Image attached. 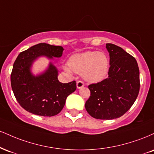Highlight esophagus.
<instances>
[{
	"label": "esophagus",
	"mask_w": 154,
	"mask_h": 154,
	"mask_svg": "<svg viewBox=\"0 0 154 154\" xmlns=\"http://www.w3.org/2000/svg\"><path fill=\"white\" fill-rule=\"evenodd\" d=\"M84 86H85V84H84V82H82V81H80V80L77 81V88L80 89Z\"/></svg>",
	"instance_id": "esophagus-1"
}]
</instances>
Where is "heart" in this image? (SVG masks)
I'll use <instances>...</instances> for the list:
<instances>
[{
	"instance_id": "1",
	"label": "heart",
	"mask_w": 154,
	"mask_h": 154,
	"mask_svg": "<svg viewBox=\"0 0 154 154\" xmlns=\"http://www.w3.org/2000/svg\"><path fill=\"white\" fill-rule=\"evenodd\" d=\"M64 69L68 73L73 71L82 74L84 79L89 82H97L106 77L109 61L104 53L86 51L72 55L69 60V65L64 66Z\"/></svg>"
}]
</instances>
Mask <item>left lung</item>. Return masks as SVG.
I'll use <instances>...</instances> for the list:
<instances>
[{"mask_svg":"<svg viewBox=\"0 0 154 154\" xmlns=\"http://www.w3.org/2000/svg\"><path fill=\"white\" fill-rule=\"evenodd\" d=\"M110 54L108 77L88 85L90 96L85 108L92 118L112 120L123 116L136 101L140 90L136 59L121 47L106 44Z\"/></svg>","mask_w":154,"mask_h":154,"instance_id":"obj_1","label":"left lung"}]
</instances>
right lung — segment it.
Segmentation results:
<instances>
[{
	"label": "right lung",
	"instance_id": "add662e5",
	"mask_svg": "<svg viewBox=\"0 0 154 154\" xmlns=\"http://www.w3.org/2000/svg\"><path fill=\"white\" fill-rule=\"evenodd\" d=\"M63 50L60 46L40 43L22 51L16 58L11 74V88L16 100L28 112L41 116H56L64 107L67 96L75 91V81L59 82L57 69L51 64L42 75L35 77L30 72L37 57H60Z\"/></svg>",
	"mask_w": 154,
	"mask_h": 154
}]
</instances>
